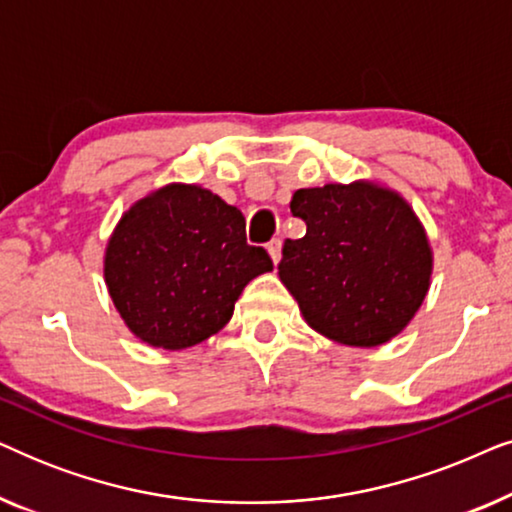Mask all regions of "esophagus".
<instances>
[{
  "label": "esophagus",
  "instance_id": "34e87169",
  "mask_svg": "<svg viewBox=\"0 0 512 512\" xmlns=\"http://www.w3.org/2000/svg\"><path fill=\"white\" fill-rule=\"evenodd\" d=\"M268 254L272 258V263H279V258H282V240H270L268 242Z\"/></svg>",
  "mask_w": 512,
  "mask_h": 512
}]
</instances>
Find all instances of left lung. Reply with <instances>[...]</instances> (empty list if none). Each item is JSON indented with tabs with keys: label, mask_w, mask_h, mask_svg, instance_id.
Here are the masks:
<instances>
[{
	"label": "left lung",
	"mask_w": 512,
	"mask_h": 512,
	"mask_svg": "<svg viewBox=\"0 0 512 512\" xmlns=\"http://www.w3.org/2000/svg\"><path fill=\"white\" fill-rule=\"evenodd\" d=\"M293 216L305 237L286 240L279 279L307 326L347 347H380L422 307L433 275L429 235L394 188L352 184L300 188Z\"/></svg>",
	"instance_id": "1"
}]
</instances>
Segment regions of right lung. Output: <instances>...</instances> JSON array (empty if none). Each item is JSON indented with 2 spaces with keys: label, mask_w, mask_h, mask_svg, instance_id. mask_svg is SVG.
<instances>
[{
  "label": "right lung",
  "mask_w": 512,
  "mask_h": 512,
  "mask_svg": "<svg viewBox=\"0 0 512 512\" xmlns=\"http://www.w3.org/2000/svg\"><path fill=\"white\" fill-rule=\"evenodd\" d=\"M102 270L130 333L177 352L219 333L272 261L247 244L240 209L198 184H167L121 216Z\"/></svg>",
  "instance_id": "right-lung-1"
}]
</instances>
